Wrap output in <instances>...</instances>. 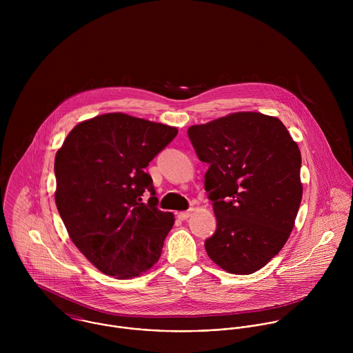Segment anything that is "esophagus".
Segmentation results:
<instances>
[{
  "instance_id": "obj_1",
  "label": "esophagus",
  "mask_w": 353,
  "mask_h": 353,
  "mask_svg": "<svg viewBox=\"0 0 353 353\" xmlns=\"http://www.w3.org/2000/svg\"><path fill=\"white\" fill-rule=\"evenodd\" d=\"M192 212H193V209H189V210H185V212H179V213H178V217H179L181 220H188V219L190 217Z\"/></svg>"
}]
</instances>
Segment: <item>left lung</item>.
<instances>
[{
  "mask_svg": "<svg viewBox=\"0 0 353 353\" xmlns=\"http://www.w3.org/2000/svg\"><path fill=\"white\" fill-rule=\"evenodd\" d=\"M188 134L209 164L205 190L217 230L205 250L228 273L252 274L294 230L303 196L299 147L279 118L256 111L193 125Z\"/></svg>",
  "mask_w": 353,
  "mask_h": 353,
  "instance_id": "obj_1",
  "label": "left lung"
}]
</instances>
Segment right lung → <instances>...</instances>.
Segmentation results:
<instances>
[{
	"label": "right lung",
	"instance_id": "right-lung-1",
	"mask_svg": "<svg viewBox=\"0 0 353 353\" xmlns=\"http://www.w3.org/2000/svg\"><path fill=\"white\" fill-rule=\"evenodd\" d=\"M176 134L174 126L108 112L77 123L55 153L57 209L74 246L101 273L133 279L159 261L175 219L157 209L144 168Z\"/></svg>",
	"mask_w": 353,
	"mask_h": 353
}]
</instances>
